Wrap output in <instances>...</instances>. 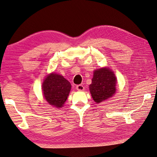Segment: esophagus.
<instances>
[{
	"label": "esophagus",
	"instance_id": "34e87169",
	"mask_svg": "<svg viewBox=\"0 0 157 157\" xmlns=\"http://www.w3.org/2000/svg\"><path fill=\"white\" fill-rule=\"evenodd\" d=\"M76 89L78 90H80V91H82V90H84V86H83V85H78V86H76Z\"/></svg>",
	"mask_w": 157,
	"mask_h": 157
}]
</instances>
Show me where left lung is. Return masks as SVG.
<instances>
[{
	"mask_svg": "<svg viewBox=\"0 0 157 157\" xmlns=\"http://www.w3.org/2000/svg\"><path fill=\"white\" fill-rule=\"evenodd\" d=\"M117 78L109 68H101L94 71L92 83L89 86L93 99L100 103L112 97L116 93Z\"/></svg>",
	"mask_w": 157,
	"mask_h": 157,
	"instance_id": "left-lung-1",
	"label": "left lung"
}]
</instances>
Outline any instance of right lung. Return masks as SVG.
<instances>
[{
  "mask_svg": "<svg viewBox=\"0 0 157 157\" xmlns=\"http://www.w3.org/2000/svg\"><path fill=\"white\" fill-rule=\"evenodd\" d=\"M71 86L63 76L52 73L48 75L42 85L43 95L47 102L59 108L67 100Z\"/></svg>",
  "mask_w": 157,
  "mask_h": 157,
  "instance_id": "1",
  "label": "right lung"
}]
</instances>
